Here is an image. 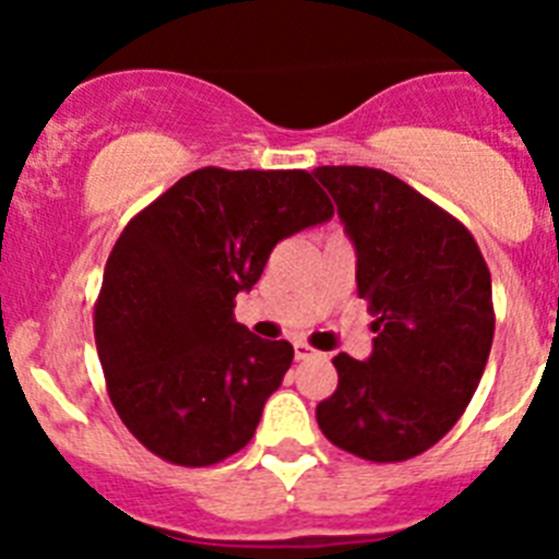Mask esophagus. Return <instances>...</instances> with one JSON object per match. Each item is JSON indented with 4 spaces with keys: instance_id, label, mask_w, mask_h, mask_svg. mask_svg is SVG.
I'll return each instance as SVG.
<instances>
[{
    "instance_id": "obj_1",
    "label": "esophagus",
    "mask_w": 559,
    "mask_h": 559,
    "mask_svg": "<svg viewBox=\"0 0 559 559\" xmlns=\"http://www.w3.org/2000/svg\"><path fill=\"white\" fill-rule=\"evenodd\" d=\"M294 355L296 360H310V358H322V353H316L310 344H305V341H296L294 344Z\"/></svg>"
}]
</instances>
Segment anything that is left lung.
Here are the masks:
<instances>
[{
	"instance_id": "left-lung-1",
	"label": "left lung",
	"mask_w": 559,
	"mask_h": 559,
	"mask_svg": "<svg viewBox=\"0 0 559 559\" xmlns=\"http://www.w3.org/2000/svg\"><path fill=\"white\" fill-rule=\"evenodd\" d=\"M355 246L372 355L333 358L338 386L316 406L324 437L367 462H406L445 437L490 358V269L442 206L374 167H316Z\"/></svg>"
}]
</instances>
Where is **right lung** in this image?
Returning <instances> with one entry per match:
<instances>
[{
    "label": "right lung",
    "mask_w": 559,
    "mask_h": 559,
    "mask_svg": "<svg viewBox=\"0 0 559 559\" xmlns=\"http://www.w3.org/2000/svg\"><path fill=\"white\" fill-rule=\"evenodd\" d=\"M333 218L305 170L201 167L133 215L108 254L95 341L108 397L159 459L206 467L249 445L294 347L235 322L283 237Z\"/></svg>",
    "instance_id": "obj_1"
}]
</instances>
